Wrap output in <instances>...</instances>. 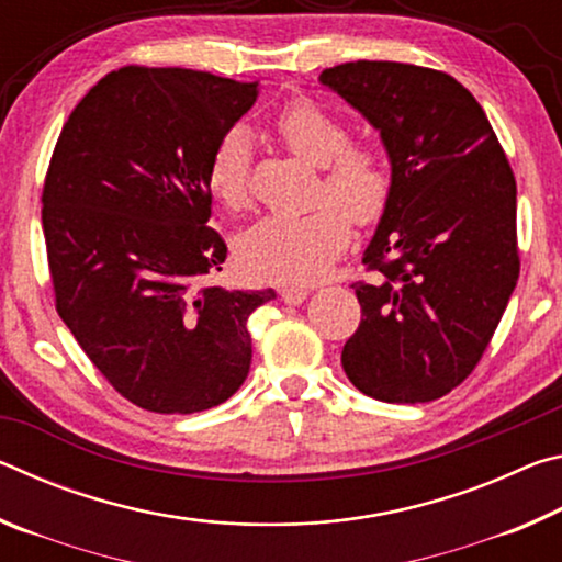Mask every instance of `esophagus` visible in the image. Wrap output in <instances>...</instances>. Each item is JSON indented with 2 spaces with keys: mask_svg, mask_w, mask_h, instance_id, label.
<instances>
[{
  "mask_svg": "<svg viewBox=\"0 0 562 562\" xmlns=\"http://www.w3.org/2000/svg\"><path fill=\"white\" fill-rule=\"evenodd\" d=\"M280 294L288 304H302L310 297V288H284Z\"/></svg>",
  "mask_w": 562,
  "mask_h": 562,
  "instance_id": "34e87169",
  "label": "esophagus"
}]
</instances>
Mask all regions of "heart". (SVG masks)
<instances>
[{
	"label": "heart",
	"mask_w": 562,
	"mask_h": 562,
	"mask_svg": "<svg viewBox=\"0 0 562 562\" xmlns=\"http://www.w3.org/2000/svg\"><path fill=\"white\" fill-rule=\"evenodd\" d=\"M280 140L304 164L325 168L315 213L302 217H265L240 235L235 255L255 280L297 284L317 280L349 240V221L372 223L389 198V168L382 154L349 146L345 123L307 99L284 106L274 121ZM250 133L235 126L217 138L205 170L211 193L231 211L250 201Z\"/></svg>",
	"instance_id": "obj_1"
}]
</instances>
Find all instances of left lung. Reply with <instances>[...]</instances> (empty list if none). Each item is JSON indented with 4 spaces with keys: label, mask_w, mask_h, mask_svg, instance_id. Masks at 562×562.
<instances>
[{
    "label": "left lung",
    "mask_w": 562,
    "mask_h": 562,
    "mask_svg": "<svg viewBox=\"0 0 562 562\" xmlns=\"http://www.w3.org/2000/svg\"><path fill=\"white\" fill-rule=\"evenodd\" d=\"M379 131L392 186L355 282L361 322L341 367L361 394L424 404L479 364L516 290V178L486 113L453 76L396 61L319 74Z\"/></svg>",
    "instance_id": "8db88e82"
}]
</instances>
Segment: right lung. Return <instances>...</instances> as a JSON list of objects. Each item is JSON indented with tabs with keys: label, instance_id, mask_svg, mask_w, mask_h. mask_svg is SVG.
<instances>
[{
	"label": "right lung",
	"instance_id": "right-lung-1",
	"mask_svg": "<svg viewBox=\"0 0 562 562\" xmlns=\"http://www.w3.org/2000/svg\"><path fill=\"white\" fill-rule=\"evenodd\" d=\"M260 83L126 66L64 123L44 183L56 310L99 372L146 412L195 414L243 386L247 317L274 290L203 284L227 247L205 170Z\"/></svg>",
	"mask_w": 562,
	"mask_h": 562
}]
</instances>
